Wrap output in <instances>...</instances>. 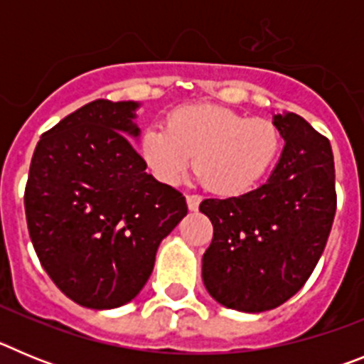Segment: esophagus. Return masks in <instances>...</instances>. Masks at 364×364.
Wrapping results in <instances>:
<instances>
[{"instance_id":"34e87169","label":"esophagus","mask_w":364,"mask_h":364,"mask_svg":"<svg viewBox=\"0 0 364 364\" xmlns=\"http://www.w3.org/2000/svg\"><path fill=\"white\" fill-rule=\"evenodd\" d=\"M186 200H188V208L191 211H197L198 205H200L202 197L200 195H186Z\"/></svg>"}]
</instances>
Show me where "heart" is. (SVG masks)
I'll list each match as a JSON object with an SVG mask.
<instances>
[{
    "label": "heart",
    "instance_id": "1",
    "mask_svg": "<svg viewBox=\"0 0 364 364\" xmlns=\"http://www.w3.org/2000/svg\"><path fill=\"white\" fill-rule=\"evenodd\" d=\"M282 151V133L266 118H247L218 105H184L164 127H147L140 154L164 184L175 186L191 169L224 197L252 191L268 176Z\"/></svg>",
    "mask_w": 364,
    "mask_h": 364
}]
</instances>
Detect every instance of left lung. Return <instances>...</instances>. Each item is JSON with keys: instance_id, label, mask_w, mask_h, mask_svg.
Returning a JSON list of instances; mask_svg holds the SVG:
<instances>
[{"instance_id": "8db88e82", "label": "left lung", "mask_w": 364, "mask_h": 364, "mask_svg": "<svg viewBox=\"0 0 364 364\" xmlns=\"http://www.w3.org/2000/svg\"><path fill=\"white\" fill-rule=\"evenodd\" d=\"M286 146L268 182L240 197L205 198L213 224L202 257L211 297L239 311L273 310L301 290L319 262L337 210L328 138L295 112L273 117Z\"/></svg>"}]
</instances>
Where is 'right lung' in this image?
I'll return each mask as SVG.
<instances>
[{"label":"right lung","mask_w":364,"mask_h":364,"mask_svg":"<svg viewBox=\"0 0 364 364\" xmlns=\"http://www.w3.org/2000/svg\"><path fill=\"white\" fill-rule=\"evenodd\" d=\"M134 102L95 100L45 131L25 186L28 235L45 272L74 302L109 310L142 290L186 197L147 175L131 136Z\"/></svg>","instance_id":"obj_1"}]
</instances>
